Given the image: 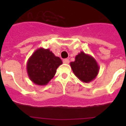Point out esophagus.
Segmentation results:
<instances>
[{
    "instance_id": "1",
    "label": "esophagus",
    "mask_w": 126,
    "mask_h": 126,
    "mask_svg": "<svg viewBox=\"0 0 126 126\" xmlns=\"http://www.w3.org/2000/svg\"><path fill=\"white\" fill-rule=\"evenodd\" d=\"M63 63H65V64H68V63H69V60L68 59H63Z\"/></svg>"
}]
</instances>
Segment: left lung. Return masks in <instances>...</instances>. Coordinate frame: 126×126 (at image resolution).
<instances>
[{
	"mask_svg": "<svg viewBox=\"0 0 126 126\" xmlns=\"http://www.w3.org/2000/svg\"><path fill=\"white\" fill-rule=\"evenodd\" d=\"M75 75L80 81L89 83L97 76L99 67L94 57L81 51L75 57V61L70 63Z\"/></svg>",
	"mask_w": 126,
	"mask_h": 126,
	"instance_id": "obj_1",
	"label": "left lung"
}]
</instances>
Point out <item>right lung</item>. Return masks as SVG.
<instances>
[{
	"mask_svg": "<svg viewBox=\"0 0 126 126\" xmlns=\"http://www.w3.org/2000/svg\"><path fill=\"white\" fill-rule=\"evenodd\" d=\"M63 63L49 49L40 47L32 53L27 63L28 77L34 84L45 86L55 76L57 69Z\"/></svg>",
	"mask_w": 126,
	"mask_h": 126,
	"instance_id": "add662e5",
	"label": "right lung"
}]
</instances>
